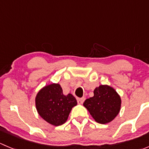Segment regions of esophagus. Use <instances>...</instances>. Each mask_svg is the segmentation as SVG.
<instances>
[{
  "label": "esophagus",
  "mask_w": 149,
  "mask_h": 149,
  "mask_svg": "<svg viewBox=\"0 0 149 149\" xmlns=\"http://www.w3.org/2000/svg\"><path fill=\"white\" fill-rule=\"evenodd\" d=\"M84 101H85V97H82V98H77L78 104H82Z\"/></svg>",
  "instance_id": "1"
}]
</instances>
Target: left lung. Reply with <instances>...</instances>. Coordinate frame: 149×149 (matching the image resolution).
<instances>
[{
    "mask_svg": "<svg viewBox=\"0 0 149 149\" xmlns=\"http://www.w3.org/2000/svg\"><path fill=\"white\" fill-rule=\"evenodd\" d=\"M84 106L94 120L106 124L113 120L120 112L121 99L112 87L100 85L94 90V97L85 100Z\"/></svg>",
    "mask_w": 149,
    "mask_h": 149,
    "instance_id": "obj_1",
    "label": "left lung"
}]
</instances>
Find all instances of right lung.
Wrapping results in <instances>:
<instances>
[{
    "label": "right lung",
    "mask_w": 149,
    "mask_h": 149,
    "mask_svg": "<svg viewBox=\"0 0 149 149\" xmlns=\"http://www.w3.org/2000/svg\"><path fill=\"white\" fill-rule=\"evenodd\" d=\"M35 104L42 119L52 125L59 126L67 121L77 101L71 94L64 95L60 84H52L44 86L37 93Z\"/></svg>",
    "instance_id": "add662e5"
}]
</instances>
